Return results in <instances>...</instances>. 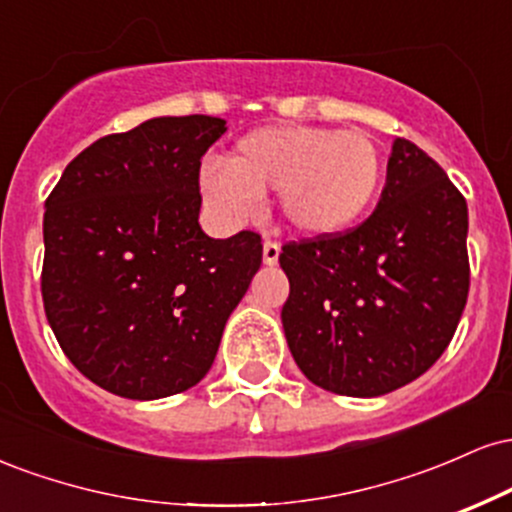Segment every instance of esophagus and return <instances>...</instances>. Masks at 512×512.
Instances as JSON below:
<instances>
[{
    "label": "esophagus",
    "instance_id": "obj_1",
    "mask_svg": "<svg viewBox=\"0 0 512 512\" xmlns=\"http://www.w3.org/2000/svg\"><path fill=\"white\" fill-rule=\"evenodd\" d=\"M279 243H274V240H264L262 245V257H264V264H269V267H274L276 262H279Z\"/></svg>",
    "mask_w": 512,
    "mask_h": 512
}]
</instances>
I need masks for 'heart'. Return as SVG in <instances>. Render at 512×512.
Segmentation results:
<instances>
[{
    "mask_svg": "<svg viewBox=\"0 0 512 512\" xmlns=\"http://www.w3.org/2000/svg\"><path fill=\"white\" fill-rule=\"evenodd\" d=\"M383 173V151L363 129L272 125L245 134L226 166H204L199 190L228 221L250 219L262 195L279 192V209L293 231L327 238L366 216Z\"/></svg>",
    "mask_w": 512,
    "mask_h": 512,
    "instance_id": "b5f03b06",
    "label": "heart"
}]
</instances>
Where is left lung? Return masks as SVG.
I'll list each match as a JSON object with an SVG mask.
<instances>
[{
    "label": "left lung",
    "instance_id": "1",
    "mask_svg": "<svg viewBox=\"0 0 512 512\" xmlns=\"http://www.w3.org/2000/svg\"><path fill=\"white\" fill-rule=\"evenodd\" d=\"M467 226L445 170L395 139L361 226L281 248L291 284L281 322L305 378L334 395L380 397L424 375L467 303Z\"/></svg>",
    "mask_w": 512,
    "mask_h": 512
}]
</instances>
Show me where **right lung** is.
<instances>
[{
  "mask_svg": "<svg viewBox=\"0 0 512 512\" xmlns=\"http://www.w3.org/2000/svg\"><path fill=\"white\" fill-rule=\"evenodd\" d=\"M226 120L154 117L93 142L45 202V315L69 361L127 399L190 390L262 264V238H209L199 166Z\"/></svg>",
  "mask_w": 512,
  "mask_h": 512,
  "instance_id": "1",
  "label": "right lung"
}]
</instances>
